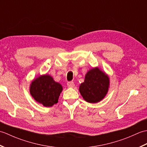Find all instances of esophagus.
<instances>
[{
    "instance_id": "1",
    "label": "esophagus",
    "mask_w": 147,
    "mask_h": 147,
    "mask_svg": "<svg viewBox=\"0 0 147 147\" xmlns=\"http://www.w3.org/2000/svg\"><path fill=\"white\" fill-rule=\"evenodd\" d=\"M67 86L69 87V88H73V87H74V86H75L74 82H68L67 83Z\"/></svg>"
}]
</instances>
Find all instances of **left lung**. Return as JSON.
I'll list each match as a JSON object with an SVG mask.
<instances>
[{
	"label": "left lung",
	"mask_w": 147,
	"mask_h": 147,
	"mask_svg": "<svg viewBox=\"0 0 147 147\" xmlns=\"http://www.w3.org/2000/svg\"><path fill=\"white\" fill-rule=\"evenodd\" d=\"M109 85L110 80L107 74L96 67L87 72L79 91L86 102L95 104L104 99L109 91Z\"/></svg>",
	"instance_id": "1"
}]
</instances>
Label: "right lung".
Returning a JSON list of instances; mask_svg holds the SVG:
<instances>
[{
	"instance_id": "add662e5",
	"label": "right lung",
	"mask_w": 147,
	"mask_h": 147,
	"mask_svg": "<svg viewBox=\"0 0 147 147\" xmlns=\"http://www.w3.org/2000/svg\"><path fill=\"white\" fill-rule=\"evenodd\" d=\"M62 91V85L55 82L49 74H43L34 79L30 86L32 97L47 107L57 104Z\"/></svg>"
}]
</instances>
